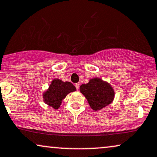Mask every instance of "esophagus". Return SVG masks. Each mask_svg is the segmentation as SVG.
<instances>
[{"label": "esophagus", "instance_id": "34e87169", "mask_svg": "<svg viewBox=\"0 0 157 157\" xmlns=\"http://www.w3.org/2000/svg\"><path fill=\"white\" fill-rule=\"evenodd\" d=\"M75 87H76L77 90H78L79 88H80V84H79V83H76V84H75Z\"/></svg>", "mask_w": 157, "mask_h": 157}]
</instances>
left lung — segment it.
Listing matches in <instances>:
<instances>
[{"label": "left lung", "mask_w": 157, "mask_h": 157, "mask_svg": "<svg viewBox=\"0 0 157 157\" xmlns=\"http://www.w3.org/2000/svg\"><path fill=\"white\" fill-rule=\"evenodd\" d=\"M90 108L98 111L109 105L114 98V90L109 83L98 77L90 79L88 83L80 87Z\"/></svg>", "instance_id": "left-lung-1"}]
</instances>
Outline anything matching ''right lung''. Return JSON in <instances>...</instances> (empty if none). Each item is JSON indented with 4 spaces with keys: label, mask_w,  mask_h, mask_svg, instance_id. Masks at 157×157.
<instances>
[{
    "label": "right lung",
    "mask_w": 157,
    "mask_h": 157,
    "mask_svg": "<svg viewBox=\"0 0 157 157\" xmlns=\"http://www.w3.org/2000/svg\"><path fill=\"white\" fill-rule=\"evenodd\" d=\"M75 90L76 88L70 82L53 79L48 90L43 93V101L55 109H58L67 95Z\"/></svg>",
    "instance_id": "obj_1"
}]
</instances>
